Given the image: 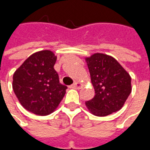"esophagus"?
Returning a JSON list of instances; mask_svg holds the SVG:
<instances>
[{"label": "esophagus", "instance_id": "obj_1", "mask_svg": "<svg viewBox=\"0 0 150 150\" xmlns=\"http://www.w3.org/2000/svg\"><path fill=\"white\" fill-rule=\"evenodd\" d=\"M82 87H83V84H82L81 83H79V82H75V83L71 86V88H81Z\"/></svg>", "mask_w": 150, "mask_h": 150}]
</instances>
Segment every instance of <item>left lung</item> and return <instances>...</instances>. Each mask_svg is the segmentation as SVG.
Returning a JSON list of instances; mask_svg holds the SVG:
<instances>
[{
    "instance_id": "8db88e82",
    "label": "left lung",
    "mask_w": 150,
    "mask_h": 150,
    "mask_svg": "<svg viewBox=\"0 0 150 150\" xmlns=\"http://www.w3.org/2000/svg\"><path fill=\"white\" fill-rule=\"evenodd\" d=\"M95 96L85 104L93 115L105 116L119 111L132 91L131 77L113 57L96 53L86 58Z\"/></svg>"
}]
</instances>
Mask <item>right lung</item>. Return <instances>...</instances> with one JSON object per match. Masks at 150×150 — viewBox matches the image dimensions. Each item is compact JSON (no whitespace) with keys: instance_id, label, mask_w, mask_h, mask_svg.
I'll return each mask as SVG.
<instances>
[{"instance_id":"obj_1","label":"right lung","mask_w":150,"mask_h":150,"mask_svg":"<svg viewBox=\"0 0 150 150\" xmlns=\"http://www.w3.org/2000/svg\"><path fill=\"white\" fill-rule=\"evenodd\" d=\"M56 59L48 50L34 53L13 76V89L19 102L26 110L38 116H46L55 110L67 88L59 83L54 68Z\"/></svg>"}]
</instances>
